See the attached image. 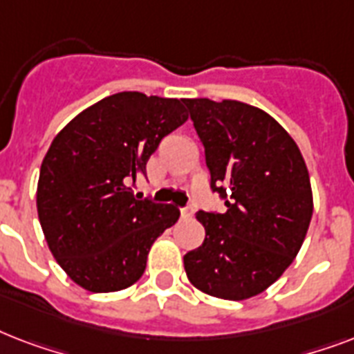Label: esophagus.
I'll list each match as a JSON object with an SVG mask.
<instances>
[{"mask_svg":"<svg viewBox=\"0 0 354 354\" xmlns=\"http://www.w3.org/2000/svg\"><path fill=\"white\" fill-rule=\"evenodd\" d=\"M180 213H182L183 218H191V216L194 215V207H193V205H187V207H182V209H180Z\"/></svg>","mask_w":354,"mask_h":354,"instance_id":"1","label":"esophagus"}]
</instances>
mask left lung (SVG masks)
I'll list each match as a JSON object with an SVG mask.
<instances>
[{
    "label": "left lung",
    "mask_w": 354,
    "mask_h": 354,
    "mask_svg": "<svg viewBox=\"0 0 354 354\" xmlns=\"http://www.w3.org/2000/svg\"><path fill=\"white\" fill-rule=\"evenodd\" d=\"M205 149L211 191L226 213L198 211L202 246L183 255L189 281L241 301L279 279L313 218V189L296 141L263 110L241 101L185 99Z\"/></svg>",
    "instance_id": "obj_1"
}]
</instances>
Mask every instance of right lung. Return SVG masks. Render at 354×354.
<instances>
[{
    "instance_id": "1",
    "label": "right lung",
    "mask_w": 354,
    "mask_h": 354,
    "mask_svg": "<svg viewBox=\"0 0 354 354\" xmlns=\"http://www.w3.org/2000/svg\"><path fill=\"white\" fill-rule=\"evenodd\" d=\"M185 121L178 99L121 91L86 108L53 139L36 207L53 257L79 286L118 292L133 285L150 246L176 224V205L138 200L128 185Z\"/></svg>"
}]
</instances>
